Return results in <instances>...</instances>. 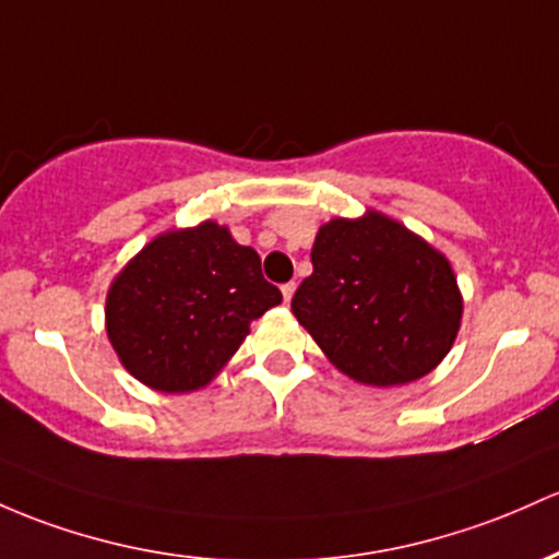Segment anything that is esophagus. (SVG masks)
<instances>
[{"mask_svg": "<svg viewBox=\"0 0 559 559\" xmlns=\"http://www.w3.org/2000/svg\"><path fill=\"white\" fill-rule=\"evenodd\" d=\"M294 289H297V284H294V281H289V284H284V286H281V294H284V302H292V297H294Z\"/></svg>", "mask_w": 559, "mask_h": 559, "instance_id": "1", "label": "esophagus"}]
</instances>
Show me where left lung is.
Returning <instances> with one entry per match:
<instances>
[{
  "mask_svg": "<svg viewBox=\"0 0 559 559\" xmlns=\"http://www.w3.org/2000/svg\"><path fill=\"white\" fill-rule=\"evenodd\" d=\"M312 275L292 297L297 321L355 382L392 388L445 358L462 294L440 251L384 214L331 219L312 243Z\"/></svg>",
  "mask_w": 559,
  "mask_h": 559,
  "instance_id": "left-lung-1",
  "label": "left lung"
}]
</instances>
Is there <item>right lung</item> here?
Listing matches in <instances>:
<instances>
[{"label": "right lung", "instance_id": "obj_1", "mask_svg": "<svg viewBox=\"0 0 559 559\" xmlns=\"http://www.w3.org/2000/svg\"><path fill=\"white\" fill-rule=\"evenodd\" d=\"M281 302L260 254L228 228L171 230L116 275L106 302L108 340L124 369L162 392H190L236 353L249 323Z\"/></svg>", "mask_w": 559, "mask_h": 559}]
</instances>
